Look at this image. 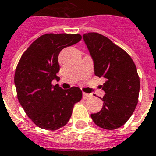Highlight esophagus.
Segmentation results:
<instances>
[{"label":"esophagus","instance_id":"obj_1","mask_svg":"<svg viewBox=\"0 0 156 156\" xmlns=\"http://www.w3.org/2000/svg\"><path fill=\"white\" fill-rule=\"evenodd\" d=\"M83 97H84V98H90L92 97V94H86V93H83Z\"/></svg>","mask_w":156,"mask_h":156}]
</instances>
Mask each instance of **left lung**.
I'll use <instances>...</instances> for the list:
<instances>
[{
	"mask_svg": "<svg viewBox=\"0 0 156 156\" xmlns=\"http://www.w3.org/2000/svg\"><path fill=\"white\" fill-rule=\"evenodd\" d=\"M91 54L94 74L106 79V93L102 110L91 114L95 124L112 130L124 125L134 112L138 102L140 79L131 57L107 37L97 32L83 36Z\"/></svg>",
	"mask_w": 156,
	"mask_h": 156,
	"instance_id": "1",
	"label": "left lung"
}]
</instances>
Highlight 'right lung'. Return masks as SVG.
<instances>
[{"label":"right lung","instance_id":"add662e5","mask_svg":"<svg viewBox=\"0 0 156 156\" xmlns=\"http://www.w3.org/2000/svg\"><path fill=\"white\" fill-rule=\"evenodd\" d=\"M80 34L48 33L37 38L20 58L14 74V84L19 103L37 126L57 130L72 116L74 105L82 98L78 87L62 89L58 84V57L62 49L76 44Z\"/></svg>","mask_w":156,"mask_h":156}]
</instances>
